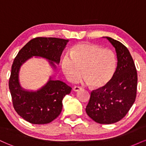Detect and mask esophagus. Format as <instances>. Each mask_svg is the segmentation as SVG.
I'll list each match as a JSON object with an SVG mask.
<instances>
[{"label":"esophagus","instance_id":"1","mask_svg":"<svg viewBox=\"0 0 146 146\" xmlns=\"http://www.w3.org/2000/svg\"><path fill=\"white\" fill-rule=\"evenodd\" d=\"M73 90H74L75 92H78V91H79V90H81V88H80V86H75L73 87Z\"/></svg>","mask_w":146,"mask_h":146}]
</instances>
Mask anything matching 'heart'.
<instances>
[{"label":"heart","mask_w":146,"mask_h":146,"mask_svg":"<svg viewBox=\"0 0 146 146\" xmlns=\"http://www.w3.org/2000/svg\"><path fill=\"white\" fill-rule=\"evenodd\" d=\"M62 69L69 81H78L82 75L84 82L95 88L108 84L115 76L117 67V57L110 49L89 43H81L66 53L61 62Z\"/></svg>","instance_id":"b5f03b06"}]
</instances>
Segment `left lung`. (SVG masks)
Listing matches in <instances>:
<instances>
[{"label":"left lung","mask_w":146,"mask_h":146,"mask_svg":"<svg viewBox=\"0 0 146 146\" xmlns=\"http://www.w3.org/2000/svg\"><path fill=\"white\" fill-rule=\"evenodd\" d=\"M105 38L116 51L117 71L108 84L91 92L86 112L97 123L110 124L123 118L133 105L137 96V73L128 48L116 40Z\"/></svg>","instance_id":"1"}]
</instances>
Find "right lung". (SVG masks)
<instances>
[{
    "label": "right lung",
    "mask_w": 146,
    "mask_h": 146,
    "mask_svg": "<svg viewBox=\"0 0 146 146\" xmlns=\"http://www.w3.org/2000/svg\"><path fill=\"white\" fill-rule=\"evenodd\" d=\"M68 40L38 37L31 40L20 50L11 66L9 88L13 106L22 118L33 124H45L57 118L62 109V100L71 93V88L60 80H52L40 89L28 91L19 83L21 66L32 56L48 60L53 68L59 64L60 56Z\"/></svg>",
    "instance_id": "obj_1"
}]
</instances>
